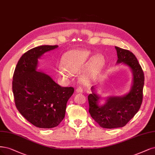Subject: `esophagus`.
I'll return each mask as SVG.
<instances>
[{
  "instance_id": "esophagus-1",
  "label": "esophagus",
  "mask_w": 155,
  "mask_h": 155,
  "mask_svg": "<svg viewBox=\"0 0 155 155\" xmlns=\"http://www.w3.org/2000/svg\"><path fill=\"white\" fill-rule=\"evenodd\" d=\"M76 91L77 93H81V92H83V88L81 87H79L76 89Z\"/></svg>"
}]
</instances>
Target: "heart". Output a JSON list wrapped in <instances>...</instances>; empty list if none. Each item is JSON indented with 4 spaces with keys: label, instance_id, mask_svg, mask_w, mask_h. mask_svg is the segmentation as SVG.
<instances>
[{
    "label": "heart",
    "instance_id": "b5f03b06",
    "mask_svg": "<svg viewBox=\"0 0 155 155\" xmlns=\"http://www.w3.org/2000/svg\"><path fill=\"white\" fill-rule=\"evenodd\" d=\"M91 58V53L87 50L75 49L66 52L62 56L61 64L58 68L60 75L65 77L70 76L71 73L79 72L85 66L80 80L83 83H88L95 80L102 69L104 58L97 54Z\"/></svg>",
    "mask_w": 155,
    "mask_h": 155
}]
</instances>
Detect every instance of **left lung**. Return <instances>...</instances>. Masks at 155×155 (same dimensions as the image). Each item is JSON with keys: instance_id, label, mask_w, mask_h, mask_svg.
<instances>
[{"instance_id": "obj_1", "label": "left lung", "mask_w": 155, "mask_h": 155, "mask_svg": "<svg viewBox=\"0 0 155 155\" xmlns=\"http://www.w3.org/2000/svg\"><path fill=\"white\" fill-rule=\"evenodd\" d=\"M118 60L128 66L133 75L130 92L122 97H110L102 106L98 105L100 96L94 92L88 96L89 113L94 120L103 128L123 127L139 110L143 99L144 74L135 56L128 50L115 47Z\"/></svg>"}]
</instances>
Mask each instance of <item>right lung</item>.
<instances>
[{
	"label": "right lung",
	"instance_id": "obj_1",
	"mask_svg": "<svg viewBox=\"0 0 155 155\" xmlns=\"http://www.w3.org/2000/svg\"><path fill=\"white\" fill-rule=\"evenodd\" d=\"M58 45H41L25 52L13 76L15 106L24 118L40 128L58 126L65 115L73 87H62L47 74L36 71L38 59Z\"/></svg>",
	"mask_w": 155,
	"mask_h": 155
}]
</instances>
